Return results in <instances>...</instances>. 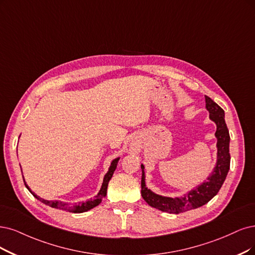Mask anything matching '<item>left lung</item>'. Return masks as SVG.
Instances as JSON below:
<instances>
[{
    "label": "left lung",
    "mask_w": 255,
    "mask_h": 255,
    "mask_svg": "<svg viewBox=\"0 0 255 255\" xmlns=\"http://www.w3.org/2000/svg\"><path fill=\"white\" fill-rule=\"evenodd\" d=\"M205 101L206 109L209 112V119L216 125L215 137L218 139L216 142L218 152H216V163L213 170L206 178V181L201 185H197L194 189L188 191L183 196L171 197L159 195L148 189L145 182V166L140 164V168H142V181H140L142 191L140 192H142L145 202L155 209L163 212L178 214L199 208L218 194L228 174L230 168V135L225 122V111L209 97L205 96Z\"/></svg>",
    "instance_id": "left-lung-1"
}]
</instances>
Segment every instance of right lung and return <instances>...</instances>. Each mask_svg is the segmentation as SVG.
<instances>
[{
	"mask_svg": "<svg viewBox=\"0 0 255 255\" xmlns=\"http://www.w3.org/2000/svg\"><path fill=\"white\" fill-rule=\"evenodd\" d=\"M119 159L120 157H117L113 159V161L111 162L110 164V167L108 169L107 173L105 174V176H104V180H103V183H102V186H101V189L100 191L98 192V194L94 196L93 200H88L86 202H83V203H79V204H75L73 206H69L67 203H63V202H60V201H47V200H44L42 199V197H40L39 195H36L34 192L31 191V189L29 187H28V185L26 184L25 182V178L23 176V180H24V184L26 186V188L28 190L30 191V193L35 197L36 200H39L40 202H42L43 204L49 206V207H52V208H56V209H60V210H64V211H68V212H72V213H82V212H86L92 208H94V207H97L101 204L102 200L104 199V197L106 196L107 194V187H108V183L109 181L111 180V177L113 175V173H115L116 169H117V166H118V163H119ZM21 166V165H20Z\"/></svg>",
	"mask_w": 255,
	"mask_h": 255,
	"instance_id": "obj_1",
	"label": "right lung"
}]
</instances>
